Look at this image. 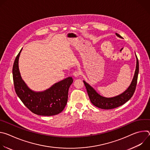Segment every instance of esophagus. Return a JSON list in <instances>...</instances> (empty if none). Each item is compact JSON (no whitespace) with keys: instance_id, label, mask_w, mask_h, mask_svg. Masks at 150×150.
<instances>
[{"instance_id":"1","label":"esophagus","mask_w":150,"mask_h":150,"mask_svg":"<svg viewBox=\"0 0 150 150\" xmlns=\"http://www.w3.org/2000/svg\"><path fill=\"white\" fill-rule=\"evenodd\" d=\"M81 75V71H75L74 73H73V75L75 76V77H78L79 75Z\"/></svg>"}]
</instances>
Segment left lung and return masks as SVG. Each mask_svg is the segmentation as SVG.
<instances>
[{"label":"left lung","instance_id":"obj_1","mask_svg":"<svg viewBox=\"0 0 150 150\" xmlns=\"http://www.w3.org/2000/svg\"><path fill=\"white\" fill-rule=\"evenodd\" d=\"M116 35L118 37L122 38V37L119 34L116 33ZM135 56L137 58V65L132 81L128 88L123 93L118 96L113 97H103L100 95L89 83H88L85 81H83L85 86L86 87L87 91L90 97V101L94 105L102 109H112L124 104L128 100L131 99L136 88L138 75L139 72L138 60L136 54Z\"/></svg>","mask_w":150,"mask_h":150}]
</instances>
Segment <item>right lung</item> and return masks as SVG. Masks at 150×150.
I'll list each match as a JSON object with an SVG mask.
<instances>
[{
	"instance_id": "1",
	"label": "right lung",
	"mask_w": 150,
	"mask_h": 150,
	"mask_svg": "<svg viewBox=\"0 0 150 150\" xmlns=\"http://www.w3.org/2000/svg\"><path fill=\"white\" fill-rule=\"evenodd\" d=\"M21 49L13 66L12 74L15 92L24 104L33 113L40 116H54L65 109L68 98V91L73 82L72 77H68L53 84L42 91L30 89L21 76L19 69V57Z\"/></svg>"
}]
</instances>
